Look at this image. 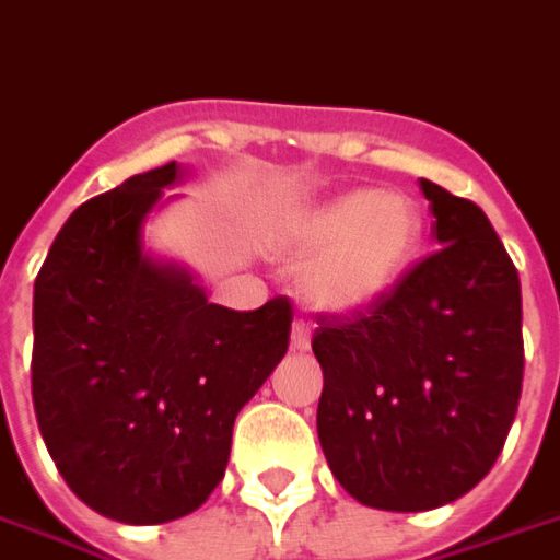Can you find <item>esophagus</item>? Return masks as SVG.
<instances>
[{"instance_id":"esophagus-1","label":"esophagus","mask_w":560,"mask_h":560,"mask_svg":"<svg viewBox=\"0 0 560 560\" xmlns=\"http://www.w3.org/2000/svg\"><path fill=\"white\" fill-rule=\"evenodd\" d=\"M292 347L295 350H307L311 347V329H307V323H302V319L292 326Z\"/></svg>"}]
</instances>
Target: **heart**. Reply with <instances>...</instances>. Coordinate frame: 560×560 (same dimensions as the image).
Here are the masks:
<instances>
[{
    "label": "heart",
    "mask_w": 560,
    "mask_h": 560,
    "mask_svg": "<svg viewBox=\"0 0 560 560\" xmlns=\"http://www.w3.org/2000/svg\"><path fill=\"white\" fill-rule=\"evenodd\" d=\"M415 200L350 191L307 215L295 256L307 265L304 299L329 314H353L377 302L405 273L420 246Z\"/></svg>",
    "instance_id": "1"
}]
</instances>
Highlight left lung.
I'll return each instance as SVG.
<instances>
[{
	"label": "left lung",
	"instance_id": "left-lung-1",
	"mask_svg": "<svg viewBox=\"0 0 560 560\" xmlns=\"http://www.w3.org/2000/svg\"><path fill=\"white\" fill-rule=\"evenodd\" d=\"M433 256L353 314H319L317 433L350 497L427 512L497 464L524 377L522 283L472 200L420 179Z\"/></svg>",
	"mask_w": 560,
	"mask_h": 560
}]
</instances>
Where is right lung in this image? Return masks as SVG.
Instances as JSON below:
<instances>
[{"instance_id":"add662e5","label":"right lung","mask_w":560,"mask_h":560,"mask_svg":"<svg viewBox=\"0 0 560 560\" xmlns=\"http://www.w3.org/2000/svg\"><path fill=\"white\" fill-rule=\"evenodd\" d=\"M183 167L84 200L33 292V405L81 503L125 524L183 518L225 476L243 405L283 360L292 304L207 302L195 277L142 249V222Z\"/></svg>"}]
</instances>
